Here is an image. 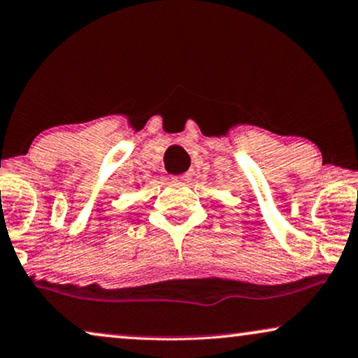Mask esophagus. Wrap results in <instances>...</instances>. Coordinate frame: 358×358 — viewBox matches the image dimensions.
Wrapping results in <instances>:
<instances>
[{
	"label": "esophagus",
	"instance_id": "esophagus-1",
	"mask_svg": "<svg viewBox=\"0 0 358 358\" xmlns=\"http://www.w3.org/2000/svg\"><path fill=\"white\" fill-rule=\"evenodd\" d=\"M192 176H193L192 171H187V173H183V175H180V176H175V180H182V182H185V183H190L192 182Z\"/></svg>",
	"mask_w": 358,
	"mask_h": 358
}]
</instances>
